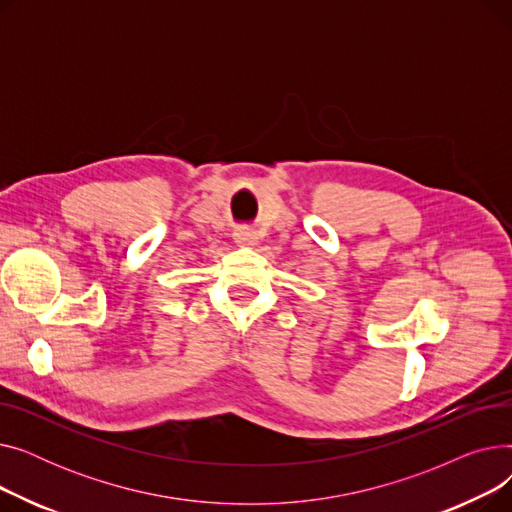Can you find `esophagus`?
Instances as JSON below:
<instances>
[{"label": "esophagus", "instance_id": "1", "mask_svg": "<svg viewBox=\"0 0 512 512\" xmlns=\"http://www.w3.org/2000/svg\"><path fill=\"white\" fill-rule=\"evenodd\" d=\"M234 242L240 247H255L257 245V232L253 228H236Z\"/></svg>", "mask_w": 512, "mask_h": 512}]
</instances>
